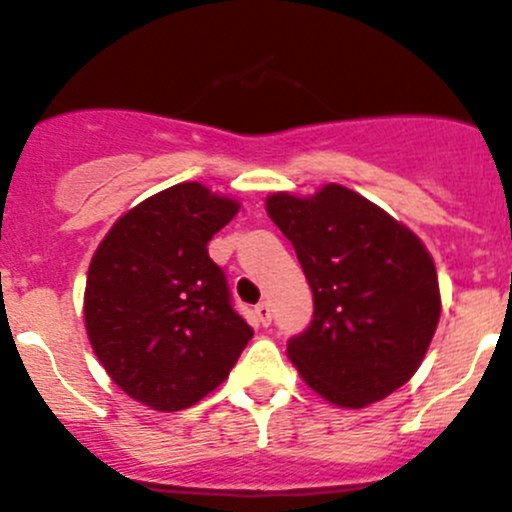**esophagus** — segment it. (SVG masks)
Here are the masks:
<instances>
[{
  "label": "esophagus",
  "mask_w": 512,
  "mask_h": 512,
  "mask_svg": "<svg viewBox=\"0 0 512 512\" xmlns=\"http://www.w3.org/2000/svg\"><path fill=\"white\" fill-rule=\"evenodd\" d=\"M255 321L260 326L272 324V311H270V304H267V301H262V304L255 306Z\"/></svg>",
  "instance_id": "obj_1"
}]
</instances>
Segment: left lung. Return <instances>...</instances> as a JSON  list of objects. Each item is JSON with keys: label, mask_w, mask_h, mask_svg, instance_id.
Returning <instances> with one entry per match:
<instances>
[{"label": "left lung", "mask_w": 512, "mask_h": 512, "mask_svg": "<svg viewBox=\"0 0 512 512\" xmlns=\"http://www.w3.org/2000/svg\"><path fill=\"white\" fill-rule=\"evenodd\" d=\"M267 215L292 240L314 319L287 355L336 407L360 410L402 387L424 360L441 314L432 255L407 225L346 186L279 191Z\"/></svg>", "instance_id": "left-lung-1"}]
</instances>
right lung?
Returning <instances> with one entry per match:
<instances>
[{"mask_svg": "<svg viewBox=\"0 0 512 512\" xmlns=\"http://www.w3.org/2000/svg\"><path fill=\"white\" fill-rule=\"evenodd\" d=\"M238 211L235 198L198 181L176 184L117 218L90 260V346L112 383L152 410L203 400L252 338L208 257V242Z\"/></svg>", "mask_w": 512, "mask_h": 512, "instance_id": "right-lung-1", "label": "right lung"}]
</instances>
